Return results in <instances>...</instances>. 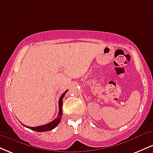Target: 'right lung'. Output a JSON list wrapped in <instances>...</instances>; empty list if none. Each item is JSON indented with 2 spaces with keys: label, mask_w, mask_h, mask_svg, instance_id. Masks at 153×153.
<instances>
[{
  "label": "right lung",
  "mask_w": 153,
  "mask_h": 153,
  "mask_svg": "<svg viewBox=\"0 0 153 153\" xmlns=\"http://www.w3.org/2000/svg\"><path fill=\"white\" fill-rule=\"evenodd\" d=\"M67 92H68V90L65 91L64 93H63V94H62V96H60V98H59V114H58V115H57V118L54 119L53 121H52L51 122L48 123V124H45V125L38 126V127H27V126L24 125V124H22L23 125L25 126L26 127L29 128V129H32V130H34V131H39V132H42V131H50V130H52V129H53L54 128H55L57 125H58V124L61 120V118H62V99H63V98H64L65 95Z\"/></svg>",
  "instance_id": "right-lung-1"
}]
</instances>
